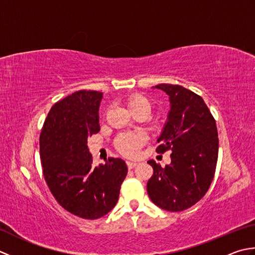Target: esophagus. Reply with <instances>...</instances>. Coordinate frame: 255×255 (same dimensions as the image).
<instances>
[{"mask_svg":"<svg viewBox=\"0 0 255 255\" xmlns=\"http://www.w3.org/2000/svg\"><path fill=\"white\" fill-rule=\"evenodd\" d=\"M138 163L137 162H131V161H127V166L128 169H133L134 166H136Z\"/></svg>","mask_w":255,"mask_h":255,"instance_id":"34e87169","label":"esophagus"}]
</instances>
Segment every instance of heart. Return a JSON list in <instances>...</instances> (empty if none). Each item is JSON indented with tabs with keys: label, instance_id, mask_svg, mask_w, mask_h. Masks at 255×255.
I'll list each match as a JSON object with an SVG mask.
<instances>
[{
	"label": "heart",
	"instance_id": "1",
	"mask_svg": "<svg viewBox=\"0 0 255 255\" xmlns=\"http://www.w3.org/2000/svg\"><path fill=\"white\" fill-rule=\"evenodd\" d=\"M127 105L131 112L139 110H144L149 112L151 107L150 101L141 94H133L129 96L127 99ZM143 142L144 136L142 133L131 132L121 134V136L117 137L115 145L116 149L124 155L133 156L138 153V150Z\"/></svg>",
	"mask_w": 255,
	"mask_h": 255
}]
</instances>
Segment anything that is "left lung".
<instances>
[{"instance_id": "1", "label": "left lung", "mask_w": 255, "mask_h": 255, "mask_svg": "<svg viewBox=\"0 0 255 255\" xmlns=\"http://www.w3.org/2000/svg\"><path fill=\"white\" fill-rule=\"evenodd\" d=\"M153 89L169 95L170 112L158 138L156 152L171 151V163H148L153 174L147 184L150 199L167 211L185 210L207 193L218 159L215 118L199 95L181 85L159 84Z\"/></svg>"}]
</instances>
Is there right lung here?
Segmentation results:
<instances>
[{
  "instance_id": "add662e5",
  "label": "right lung",
  "mask_w": 255,
  "mask_h": 255,
  "mask_svg": "<svg viewBox=\"0 0 255 255\" xmlns=\"http://www.w3.org/2000/svg\"><path fill=\"white\" fill-rule=\"evenodd\" d=\"M103 93L81 90L57 102L42 126V173L53 197L83 219H97L115 207L127 165L118 158L93 166L88 138L100 131Z\"/></svg>"
}]
</instances>
